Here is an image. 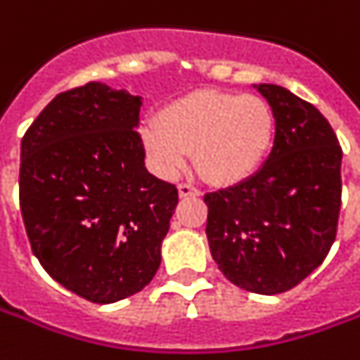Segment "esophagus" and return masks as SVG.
Returning a JSON list of instances; mask_svg holds the SVG:
<instances>
[{"instance_id": "esophagus-1", "label": "esophagus", "mask_w": 360, "mask_h": 360, "mask_svg": "<svg viewBox=\"0 0 360 360\" xmlns=\"http://www.w3.org/2000/svg\"><path fill=\"white\" fill-rule=\"evenodd\" d=\"M198 195H200V191L193 187V185H188V183H181V185H179V197L181 198L198 197Z\"/></svg>"}]
</instances>
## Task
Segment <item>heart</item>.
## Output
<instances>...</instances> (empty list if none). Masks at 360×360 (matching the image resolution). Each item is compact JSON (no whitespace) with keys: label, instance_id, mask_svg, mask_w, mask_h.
<instances>
[{"label":"heart","instance_id":"heart-1","mask_svg":"<svg viewBox=\"0 0 360 360\" xmlns=\"http://www.w3.org/2000/svg\"><path fill=\"white\" fill-rule=\"evenodd\" d=\"M276 115L259 95L188 93L165 105L142 140L158 172L172 177L193 152L198 173L218 187H232L253 177L271 154Z\"/></svg>","mask_w":360,"mask_h":360}]
</instances>
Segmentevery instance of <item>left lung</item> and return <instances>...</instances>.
<instances>
[{"instance_id":"1","label":"left lung","mask_w":360,"mask_h":360,"mask_svg":"<svg viewBox=\"0 0 360 360\" xmlns=\"http://www.w3.org/2000/svg\"><path fill=\"white\" fill-rule=\"evenodd\" d=\"M253 87L275 109V144L253 177L206 193V238L232 285L271 296L300 285L331 250L343 152L314 105L281 85Z\"/></svg>"}]
</instances>
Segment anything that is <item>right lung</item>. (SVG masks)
Instances as JSON below:
<instances>
[{
  "label": "right lung",
  "mask_w": 360,
  "mask_h": 360,
  "mask_svg": "<svg viewBox=\"0 0 360 360\" xmlns=\"http://www.w3.org/2000/svg\"><path fill=\"white\" fill-rule=\"evenodd\" d=\"M142 99L99 82L56 95L21 142L19 202L32 253L95 304L140 292L162 263L177 187L148 173Z\"/></svg>",
  "instance_id": "add662e5"
}]
</instances>
